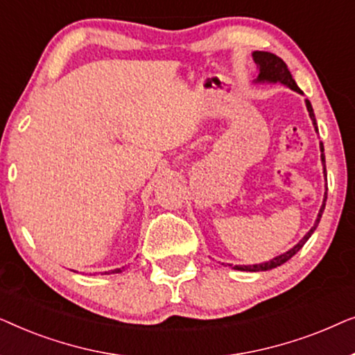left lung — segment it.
Returning a JSON list of instances; mask_svg holds the SVG:
<instances>
[{
    "instance_id": "1",
    "label": "left lung",
    "mask_w": 355,
    "mask_h": 355,
    "mask_svg": "<svg viewBox=\"0 0 355 355\" xmlns=\"http://www.w3.org/2000/svg\"><path fill=\"white\" fill-rule=\"evenodd\" d=\"M252 56H254V61L257 64V69H259V76H257L255 82H281V84L289 87L291 90H295L299 92V94H302V90L299 89L297 84H295V80L293 79V76H291V72L288 69V66H286V62L278 58L273 53H268V51H254L252 53ZM305 105H307V111H309V116L310 119H312V123L315 125V130L318 132L317 129V121H315V114H313V108L312 105H310L309 100H305ZM320 150H322V162H323V173L324 176H327V168H324V153H323V144L320 142ZM328 191V189H327ZM327 196V193H324ZM324 202H327V197H324L323 200V205L320 208V213L317 216V221H315V225L312 226V230H310L307 234H305L302 239H300L299 244H295L293 249L284 252V254H281L278 257H275L273 260L270 261H265V263H259V265H236L234 270H241V271H266V270H271V268H276V266L283 265L288 261L289 259H293V257L297 254V252L302 249L305 242L309 241V237L313 234V231L317 230L318 223H320V218L323 215V210H324ZM232 266V265H230Z\"/></svg>"
}]
</instances>
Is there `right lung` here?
<instances>
[{
  "label": "right lung",
  "mask_w": 355,
  "mask_h": 355,
  "mask_svg": "<svg viewBox=\"0 0 355 355\" xmlns=\"http://www.w3.org/2000/svg\"><path fill=\"white\" fill-rule=\"evenodd\" d=\"M123 270H124V266H123V268H116V270H111L110 273H121V271H123ZM105 273H108V271H105Z\"/></svg>",
  "instance_id": "obj_1"
}]
</instances>
